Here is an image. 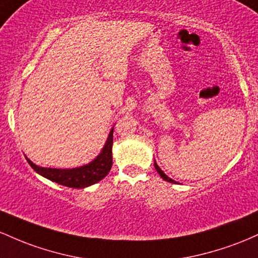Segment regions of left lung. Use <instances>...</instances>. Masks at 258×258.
<instances>
[{
  "mask_svg": "<svg viewBox=\"0 0 258 258\" xmlns=\"http://www.w3.org/2000/svg\"><path fill=\"white\" fill-rule=\"evenodd\" d=\"M155 168H156V170H157V172H158V174H160V175L162 176V178H163V179H164V180L169 181V183H175V181H174V180H173V179L168 178V176H167L166 174H164V173H163V172H162V169H161V168H160V167H158V166H157V163H156V162H155Z\"/></svg>",
  "mask_w": 258,
  "mask_h": 258,
  "instance_id": "1",
  "label": "left lung"
}]
</instances>
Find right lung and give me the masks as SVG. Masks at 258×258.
Wrapping results in <instances>:
<instances>
[{"mask_svg": "<svg viewBox=\"0 0 258 258\" xmlns=\"http://www.w3.org/2000/svg\"><path fill=\"white\" fill-rule=\"evenodd\" d=\"M112 145H113V129L109 133L102 152L86 166L73 168V169L43 168L34 164L29 158H27V161L36 173L50 179L51 181L74 189H83L97 183L108 174L112 167Z\"/></svg>", "mask_w": 258, "mask_h": 258, "instance_id": "1", "label": "right lung"}]
</instances>
